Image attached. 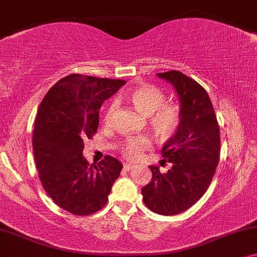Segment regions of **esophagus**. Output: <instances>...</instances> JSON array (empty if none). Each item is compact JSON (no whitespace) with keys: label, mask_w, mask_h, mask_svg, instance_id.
<instances>
[{"label":"esophagus","mask_w":257,"mask_h":257,"mask_svg":"<svg viewBox=\"0 0 257 257\" xmlns=\"http://www.w3.org/2000/svg\"><path fill=\"white\" fill-rule=\"evenodd\" d=\"M134 168H135V165H134V164H129V163L123 164V169L125 170V171H129V170H132Z\"/></svg>","instance_id":"esophagus-1"}]
</instances>
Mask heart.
Segmentation results:
<instances>
[{
    "mask_svg": "<svg viewBox=\"0 0 257 257\" xmlns=\"http://www.w3.org/2000/svg\"><path fill=\"white\" fill-rule=\"evenodd\" d=\"M130 103L144 116H150V124L154 133L162 140L170 139L176 133L180 122L178 108L171 104H163L164 94L154 86L141 85L133 88L128 94ZM116 109V104L111 103L104 114V122L109 123ZM150 147L148 137H130L122 147V153L129 160L140 157L141 151Z\"/></svg>",
    "mask_w": 257,
    "mask_h": 257,
    "instance_id": "1",
    "label": "heart"
}]
</instances>
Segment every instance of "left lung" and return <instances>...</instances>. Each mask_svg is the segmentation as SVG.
<instances>
[{
	"mask_svg": "<svg viewBox=\"0 0 257 257\" xmlns=\"http://www.w3.org/2000/svg\"><path fill=\"white\" fill-rule=\"evenodd\" d=\"M172 85L179 99L180 122L162 148L171 169L161 173L150 165L153 178L142 187L148 208L162 215L179 214L200 199L214 176L220 155V132L207 92L178 71L157 73Z\"/></svg>",
	"mask_w": 257,
	"mask_h": 257,
	"instance_id": "obj_1",
	"label": "left lung"
}]
</instances>
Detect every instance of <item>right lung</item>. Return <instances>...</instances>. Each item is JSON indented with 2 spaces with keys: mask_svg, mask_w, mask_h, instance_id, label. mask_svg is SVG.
<instances>
[{
  "mask_svg": "<svg viewBox=\"0 0 257 257\" xmlns=\"http://www.w3.org/2000/svg\"><path fill=\"white\" fill-rule=\"evenodd\" d=\"M124 84L70 74L57 81L39 104L32 139L39 179L49 197L72 214L89 215L102 208L123 168L108 155L89 165L82 150L84 141L96 133L104 100Z\"/></svg>",
  "mask_w": 257,
  "mask_h": 257,
  "instance_id": "obj_1",
  "label": "right lung"
}]
</instances>
